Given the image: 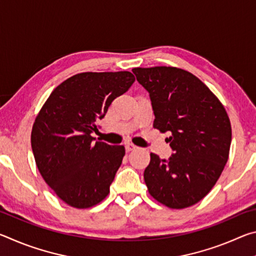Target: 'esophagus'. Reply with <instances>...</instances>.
<instances>
[{"label":"esophagus","mask_w":256,"mask_h":256,"mask_svg":"<svg viewBox=\"0 0 256 256\" xmlns=\"http://www.w3.org/2000/svg\"><path fill=\"white\" fill-rule=\"evenodd\" d=\"M125 149H126L128 152H130V151L136 150V149H138V146H134V144H125Z\"/></svg>","instance_id":"34e87169"}]
</instances>
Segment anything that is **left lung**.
Listing matches in <instances>:
<instances>
[{
    "mask_svg": "<svg viewBox=\"0 0 256 256\" xmlns=\"http://www.w3.org/2000/svg\"><path fill=\"white\" fill-rule=\"evenodd\" d=\"M132 72L149 92L154 128L174 151L168 160L150 154L144 170L154 200L172 209L201 201L222 175L229 156L232 125L214 94L185 70L172 66L136 68Z\"/></svg>",
    "mask_w": 256,
    "mask_h": 256,
    "instance_id": "left-lung-1",
    "label": "left lung"
}]
</instances>
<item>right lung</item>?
<instances>
[{"label":"right lung","mask_w":256,"mask_h":256,"mask_svg":"<svg viewBox=\"0 0 256 256\" xmlns=\"http://www.w3.org/2000/svg\"><path fill=\"white\" fill-rule=\"evenodd\" d=\"M134 81L128 71L79 73L56 86L38 112L32 131L34 157L42 178L66 204L86 209L110 193L125 148L94 142L92 133Z\"/></svg>","instance_id":"obj_1"}]
</instances>
